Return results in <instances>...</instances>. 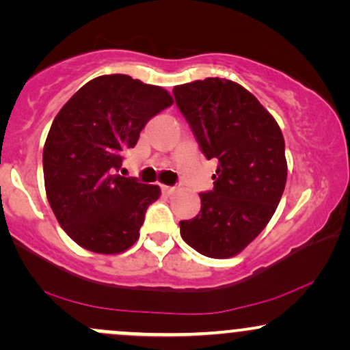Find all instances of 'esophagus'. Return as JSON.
<instances>
[{
  "mask_svg": "<svg viewBox=\"0 0 350 350\" xmlns=\"http://www.w3.org/2000/svg\"><path fill=\"white\" fill-rule=\"evenodd\" d=\"M161 191L164 192V194H174L176 192V187H172V186H161Z\"/></svg>",
  "mask_w": 350,
  "mask_h": 350,
  "instance_id": "1",
  "label": "esophagus"
}]
</instances>
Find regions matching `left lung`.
Masks as SVG:
<instances>
[{
    "instance_id": "obj_1",
    "label": "left lung",
    "mask_w": 350,
    "mask_h": 350,
    "mask_svg": "<svg viewBox=\"0 0 350 350\" xmlns=\"http://www.w3.org/2000/svg\"><path fill=\"white\" fill-rule=\"evenodd\" d=\"M207 159L219 161L200 212L180 220V237L211 258H230L252 243L278 207L286 184L284 138L255 95L237 82L208 77L172 88Z\"/></svg>"
}]
</instances>
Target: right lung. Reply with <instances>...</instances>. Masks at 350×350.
<instances>
[{
  "mask_svg": "<svg viewBox=\"0 0 350 350\" xmlns=\"http://www.w3.org/2000/svg\"><path fill=\"white\" fill-rule=\"evenodd\" d=\"M172 103L163 87L111 74L87 82L60 108L44 144V184L60 227L82 248L116 255L138 240L161 189L116 171L144 124Z\"/></svg>",
  "mask_w": 350,
  "mask_h": 350,
  "instance_id": "obj_1",
  "label": "right lung"
}]
</instances>
